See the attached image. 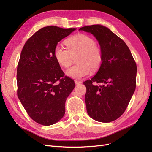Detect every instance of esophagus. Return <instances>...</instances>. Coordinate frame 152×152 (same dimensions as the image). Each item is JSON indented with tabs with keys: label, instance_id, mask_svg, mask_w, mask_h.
<instances>
[{
	"label": "esophagus",
	"instance_id": "obj_1",
	"mask_svg": "<svg viewBox=\"0 0 152 152\" xmlns=\"http://www.w3.org/2000/svg\"><path fill=\"white\" fill-rule=\"evenodd\" d=\"M82 83V81L81 80H75V84H76V85H78V84H81Z\"/></svg>",
	"mask_w": 152,
	"mask_h": 152
}]
</instances>
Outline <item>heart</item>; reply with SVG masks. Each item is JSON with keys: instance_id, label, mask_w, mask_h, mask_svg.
<instances>
[{"instance_id": "obj_1", "label": "heart", "mask_w": 152, "mask_h": 152, "mask_svg": "<svg viewBox=\"0 0 152 152\" xmlns=\"http://www.w3.org/2000/svg\"><path fill=\"white\" fill-rule=\"evenodd\" d=\"M66 45L67 49L57 45L54 50V56L59 65L63 68H68L76 57V65L65 72L68 77L80 79L88 75L91 70H98L102 65V52L91 37L77 34L67 39Z\"/></svg>"}]
</instances>
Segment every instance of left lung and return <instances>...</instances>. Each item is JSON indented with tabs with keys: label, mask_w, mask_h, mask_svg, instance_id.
I'll return each mask as SVG.
<instances>
[{
	"label": "left lung",
	"mask_w": 152,
	"mask_h": 152,
	"mask_svg": "<svg viewBox=\"0 0 152 152\" xmlns=\"http://www.w3.org/2000/svg\"><path fill=\"white\" fill-rule=\"evenodd\" d=\"M79 30L94 36L103 54L97 73L84 82L87 113L98 122L115 121L125 112L134 93L137 72L134 59L124 40L107 27L94 25ZM94 82L103 85H94Z\"/></svg>",
	"instance_id": "8db88e82"
}]
</instances>
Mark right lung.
I'll return each instance as SVG.
<instances>
[{"label":"right lung","mask_w":152,"mask_h":152,"mask_svg":"<svg viewBox=\"0 0 152 152\" xmlns=\"http://www.w3.org/2000/svg\"><path fill=\"white\" fill-rule=\"evenodd\" d=\"M76 28L48 26L26 41L17 68L18 98L31 119L43 126L60 121L65 102L75 87L54 56L58 43Z\"/></svg>","instance_id":"right-lung-1"}]
</instances>
